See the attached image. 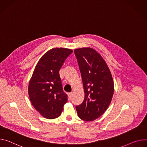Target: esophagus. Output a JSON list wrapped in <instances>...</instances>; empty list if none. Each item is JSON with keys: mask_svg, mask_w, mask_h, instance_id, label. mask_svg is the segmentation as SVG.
<instances>
[{"mask_svg": "<svg viewBox=\"0 0 147 147\" xmlns=\"http://www.w3.org/2000/svg\"><path fill=\"white\" fill-rule=\"evenodd\" d=\"M68 96H69V98H71L72 97V96H73V93L72 92H69L68 93Z\"/></svg>", "mask_w": 147, "mask_h": 147, "instance_id": "1", "label": "esophagus"}]
</instances>
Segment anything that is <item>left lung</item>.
<instances>
[{
	"instance_id": "left-lung-1",
	"label": "left lung",
	"mask_w": 147,
	"mask_h": 147,
	"mask_svg": "<svg viewBox=\"0 0 147 147\" xmlns=\"http://www.w3.org/2000/svg\"><path fill=\"white\" fill-rule=\"evenodd\" d=\"M80 70L85 96L82 104L76 107L79 118L94 121L108 109L114 94V82L105 60L90 47L74 50Z\"/></svg>"
}]
</instances>
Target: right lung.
Here are the masks:
<instances>
[{"instance_id": "right-lung-1", "label": "right lung", "mask_w": 147, "mask_h": 147, "mask_svg": "<svg viewBox=\"0 0 147 147\" xmlns=\"http://www.w3.org/2000/svg\"><path fill=\"white\" fill-rule=\"evenodd\" d=\"M72 52L66 48H53L47 51L37 63L30 80V100L34 109L46 118L59 117L67 101L59 70Z\"/></svg>"}]
</instances>
